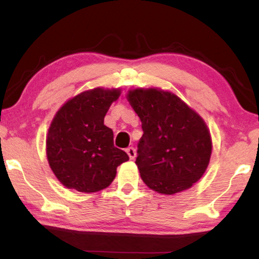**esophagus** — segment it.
Listing matches in <instances>:
<instances>
[{
  "mask_svg": "<svg viewBox=\"0 0 259 259\" xmlns=\"http://www.w3.org/2000/svg\"><path fill=\"white\" fill-rule=\"evenodd\" d=\"M126 152H127V154H128L130 159H132V160H133V159L136 158L137 153H136V148H134V147H127Z\"/></svg>",
  "mask_w": 259,
  "mask_h": 259,
  "instance_id": "1",
  "label": "esophagus"
}]
</instances>
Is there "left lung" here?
Listing matches in <instances>:
<instances>
[{
    "label": "left lung",
    "instance_id": "1",
    "mask_svg": "<svg viewBox=\"0 0 259 259\" xmlns=\"http://www.w3.org/2000/svg\"><path fill=\"white\" fill-rule=\"evenodd\" d=\"M141 120L136 164L150 189L175 194L201 178L210 161L212 141L204 120L177 95L158 88L128 92Z\"/></svg>",
    "mask_w": 259,
    "mask_h": 259
}]
</instances>
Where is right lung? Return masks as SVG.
Here are the masks:
<instances>
[{"instance_id": "right-lung-1", "label": "right lung", "mask_w": 259, "mask_h": 259, "mask_svg": "<svg viewBox=\"0 0 259 259\" xmlns=\"http://www.w3.org/2000/svg\"><path fill=\"white\" fill-rule=\"evenodd\" d=\"M118 90L83 92L67 101L53 119L47 158L62 185L79 192H97L111 185L116 167L130 159L114 146L113 131L104 125L106 113L119 98Z\"/></svg>"}]
</instances>
